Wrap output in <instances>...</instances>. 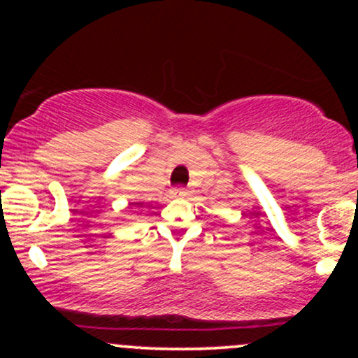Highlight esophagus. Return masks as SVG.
Instances as JSON below:
<instances>
[{"instance_id":"1","label":"esophagus","mask_w":358,"mask_h":358,"mask_svg":"<svg viewBox=\"0 0 358 358\" xmlns=\"http://www.w3.org/2000/svg\"><path fill=\"white\" fill-rule=\"evenodd\" d=\"M171 195H173V196H187L188 192L185 190V188H175V190L171 192Z\"/></svg>"}]
</instances>
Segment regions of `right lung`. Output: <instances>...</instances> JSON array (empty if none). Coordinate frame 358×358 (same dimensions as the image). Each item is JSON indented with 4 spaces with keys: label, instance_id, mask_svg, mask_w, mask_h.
<instances>
[{
    "label": "right lung",
    "instance_id": "add662e5",
    "mask_svg": "<svg viewBox=\"0 0 358 358\" xmlns=\"http://www.w3.org/2000/svg\"><path fill=\"white\" fill-rule=\"evenodd\" d=\"M136 207H141V203H136Z\"/></svg>",
    "mask_w": 358,
    "mask_h": 358
}]
</instances>
